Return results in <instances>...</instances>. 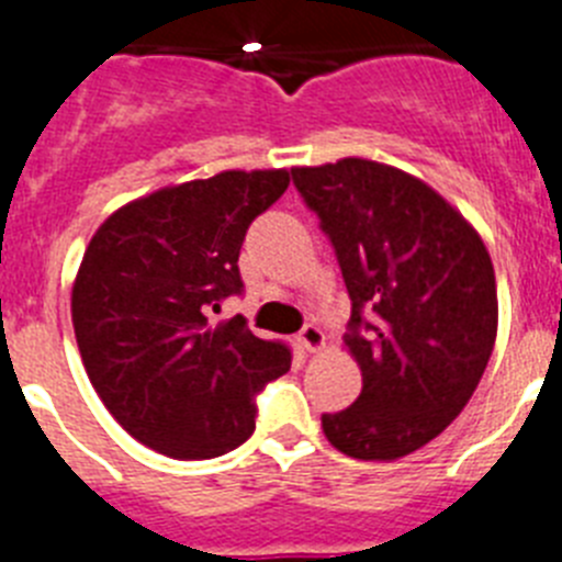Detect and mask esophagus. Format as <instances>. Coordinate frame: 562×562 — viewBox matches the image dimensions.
I'll list each match as a JSON object with an SVG mask.
<instances>
[{"label": "esophagus", "mask_w": 562, "mask_h": 562, "mask_svg": "<svg viewBox=\"0 0 562 562\" xmlns=\"http://www.w3.org/2000/svg\"><path fill=\"white\" fill-rule=\"evenodd\" d=\"M297 342H301L306 351H321V349H324L326 337H324V331L317 329L315 324H306L304 329L297 331Z\"/></svg>", "instance_id": "obj_1"}]
</instances>
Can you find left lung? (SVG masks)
I'll return each mask as SVG.
<instances>
[{"instance_id":"1","label":"left lung","mask_w":562,"mask_h":562,"mask_svg":"<svg viewBox=\"0 0 562 562\" xmlns=\"http://www.w3.org/2000/svg\"><path fill=\"white\" fill-rule=\"evenodd\" d=\"M335 247L351 297L346 346L362 391L324 414L340 453L391 461L428 445L464 411L498 331L495 270L470 222L400 168L346 157L292 168Z\"/></svg>"}]
</instances>
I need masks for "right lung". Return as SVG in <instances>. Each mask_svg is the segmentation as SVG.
Here are the masks:
<instances>
[{
	"instance_id": "obj_1",
	"label": "right lung",
	"mask_w": 562,
	"mask_h": 562,
	"mask_svg": "<svg viewBox=\"0 0 562 562\" xmlns=\"http://www.w3.org/2000/svg\"><path fill=\"white\" fill-rule=\"evenodd\" d=\"M290 186L284 168L222 171L114 211L89 241L72 286V326L89 382L123 430L171 459H213L256 430V394L292 351L238 315V252L258 213Z\"/></svg>"
}]
</instances>
